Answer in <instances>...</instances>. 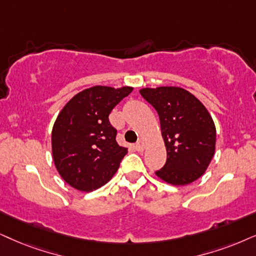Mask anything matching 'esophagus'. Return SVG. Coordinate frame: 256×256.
I'll use <instances>...</instances> for the list:
<instances>
[{
    "label": "esophagus",
    "instance_id": "34e87169",
    "mask_svg": "<svg viewBox=\"0 0 256 256\" xmlns=\"http://www.w3.org/2000/svg\"><path fill=\"white\" fill-rule=\"evenodd\" d=\"M136 150H137L138 152H142V151H144V148H145V143H144V140H142V139H139V140L137 142V143H136Z\"/></svg>",
    "mask_w": 256,
    "mask_h": 256
}]
</instances>
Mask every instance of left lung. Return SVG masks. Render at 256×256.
Here are the masks:
<instances>
[{
    "mask_svg": "<svg viewBox=\"0 0 256 256\" xmlns=\"http://www.w3.org/2000/svg\"><path fill=\"white\" fill-rule=\"evenodd\" d=\"M139 93L160 116L166 148V163L156 176L172 186L195 182L215 154L216 128L208 110L182 87H146Z\"/></svg>",
    "mask_w": 256,
    "mask_h": 256,
    "instance_id": "8db88e82",
    "label": "left lung"
}]
</instances>
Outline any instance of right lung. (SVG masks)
Segmentation results:
<instances>
[{"instance_id": "1", "label": "right lung", "mask_w": 256, "mask_h": 256, "mask_svg": "<svg viewBox=\"0 0 256 256\" xmlns=\"http://www.w3.org/2000/svg\"><path fill=\"white\" fill-rule=\"evenodd\" d=\"M134 87L93 86L64 106L52 130V154L58 172L79 192H93L117 172L128 148L116 140L108 114Z\"/></svg>"}]
</instances>
